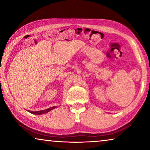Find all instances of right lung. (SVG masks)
<instances>
[{
  "mask_svg": "<svg viewBox=\"0 0 150 150\" xmlns=\"http://www.w3.org/2000/svg\"><path fill=\"white\" fill-rule=\"evenodd\" d=\"M55 108H56V106H52V107L47 108V109L42 110H39V111H30V110H28V111L30 112V113L34 114V115H42V114L47 113V112H48L49 111H50V110L54 109Z\"/></svg>",
  "mask_w": 150,
  "mask_h": 150,
  "instance_id": "add662e5",
  "label": "right lung"
}]
</instances>
